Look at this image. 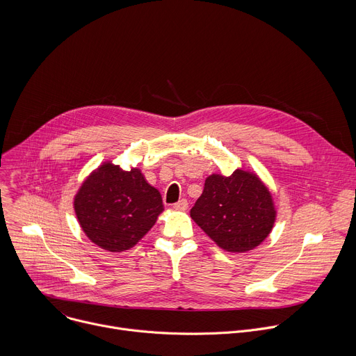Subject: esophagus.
I'll return each instance as SVG.
<instances>
[{
    "mask_svg": "<svg viewBox=\"0 0 356 356\" xmlns=\"http://www.w3.org/2000/svg\"><path fill=\"white\" fill-rule=\"evenodd\" d=\"M173 207H175L176 210H186V209L188 207V202H187L186 198H181V200H179L177 202H175Z\"/></svg>",
    "mask_w": 356,
    "mask_h": 356,
    "instance_id": "1",
    "label": "esophagus"
}]
</instances>
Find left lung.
Segmentation results:
<instances>
[{"mask_svg":"<svg viewBox=\"0 0 356 356\" xmlns=\"http://www.w3.org/2000/svg\"><path fill=\"white\" fill-rule=\"evenodd\" d=\"M195 224L220 248L246 252L270 234L276 211L270 191L255 173L211 175L190 211Z\"/></svg>","mask_w":356,"mask_h":356,"instance_id":"8db88e82","label":"left lung"}]
</instances>
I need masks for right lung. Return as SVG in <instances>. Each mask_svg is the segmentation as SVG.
Here are the masks:
<instances>
[{
	"label": "right lung",
	"instance_id": "right-lung-1",
	"mask_svg": "<svg viewBox=\"0 0 356 356\" xmlns=\"http://www.w3.org/2000/svg\"><path fill=\"white\" fill-rule=\"evenodd\" d=\"M74 211L91 242L110 252H122L139 242L163 211L161 193L139 169L122 170L103 163L81 184Z\"/></svg>",
	"mask_w": 356,
	"mask_h": 356
}]
</instances>
